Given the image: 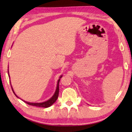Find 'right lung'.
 Segmentation results:
<instances>
[{
	"mask_svg": "<svg viewBox=\"0 0 132 132\" xmlns=\"http://www.w3.org/2000/svg\"><path fill=\"white\" fill-rule=\"evenodd\" d=\"M8 75H9V77H10V75H9V71L8 70ZM62 77V76L61 75L60 77H59V80H57V86H56V91L55 92V94H54L53 96H52L51 98L50 99H48V100L46 101V102H41V103H30V102H26V101L23 100L25 103H26L27 104H29V105H31V106H37V107H41V108H48L50 107V106H51L52 104H53L54 103H55L56 101L57 97H58V95H59V81H60V79L61 77ZM10 84H11V81H10ZM11 88H12V91H13V93L18 98H19V97L17 96V95L15 94V93H14V89L12 87V85H11Z\"/></svg>",
	"mask_w": 132,
	"mask_h": 132,
	"instance_id": "obj_1",
	"label": "right lung"
}]
</instances>
